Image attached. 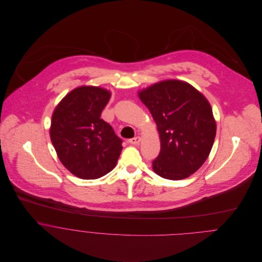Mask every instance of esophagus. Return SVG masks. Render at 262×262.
<instances>
[{
  "mask_svg": "<svg viewBox=\"0 0 262 262\" xmlns=\"http://www.w3.org/2000/svg\"><path fill=\"white\" fill-rule=\"evenodd\" d=\"M140 137L139 136H137V137H134V138H131V139H129L128 140V142L130 143V144H133V145H135V144H138L139 142H140Z\"/></svg>",
  "mask_w": 262,
  "mask_h": 262,
  "instance_id": "obj_1",
  "label": "esophagus"
}]
</instances>
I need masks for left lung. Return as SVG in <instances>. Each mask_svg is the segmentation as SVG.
Listing matches in <instances>:
<instances>
[{
  "label": "left lung",
  "instance_id": "8db88e82",
  "mask_svg": "<svg viewBox=\"0 0 262 262\" xmlns=\"http://www.w3.org/2000/svg\"><path fill=\"white\" fill-rule=\"evenodd\" d=\"M159 132L160 152L152 161L159 177L179 181L206 161L216 136V122L207 99L186 81L169 79L139 92Z\"/></svg>",
  "mask_w": 262,
  "mask_h": 262
}]
</instances>
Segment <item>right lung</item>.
Here are the masks:
<instances>
[{"label": "right lung", "instance_id": "right-lung-1", "mask_svg": "<svg viewBox=\"0 0 262 262\" xmlns=\"http://www.w3.org/2000/svg\"><path fill=\"white\" fill-rule=\"evenodd\" d=\"M109 91L79 86L69 93L52 114L50 138L61 163L82 180L99 179L116 166L122 139L101 119Z\"/></svg>", "mask_w": 262, "mask_h": 262}]
</instances>
